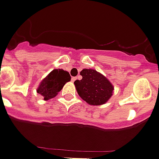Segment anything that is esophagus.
<instances>
[{
  "instance_id": "obj_1",
  "label": "esophagus",
  "mask_w": 159,
  "mask_h": 159,
  "mask_svg": "<svg viewBox=\"0 0 159 159\" xmlns=\"http://www.w3.org/2000/svg\"><path fill=\"white\" fill-rule=\"evenodd\" d=\"M76 80V77H75V76H74V77L72 78V81H73V82H74Z\"/></svg>"
}]
</instances>
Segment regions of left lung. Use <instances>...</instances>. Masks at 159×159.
Masks as SVG:
<instances>
[{
    "mask_svg": "<svg viewBox=\"0 0 159 159\" xmlns=\"http://www.w3.org/2000/svg\"><path fill=\"white\" fill-rule=\"evenodd\" d=\"M82 80L74 82L78 94L88 104L100 106L110 100L114 87L109 80L92 69H84L80 72Z\"/></svg>",
    "mask_w": 159,
    "mask_h": 159,
    "instance_id": "8db88e82",
    "label": "left lung"
}]
</instances>
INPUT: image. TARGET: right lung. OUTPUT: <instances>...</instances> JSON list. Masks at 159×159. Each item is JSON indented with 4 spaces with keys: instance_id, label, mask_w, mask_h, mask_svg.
<instances>
[{
    "instance_id": "obj_1",
    "label": "right lung",
    "mask_w": 159,
    "mask_h": 159,
    "mask_svg": "<svg viewBox=\"0 0 159 159\" xmlns=\"http://www.w3.org/2000/svg\"><path fill=\"white\" fill-rule=\"evenodd\" d=\"M70 80L71 76L67 71L62 69L53 70L39 83L37 93L43 97L44 100L54 98L64 85Z\"/></svg>"
}]
</instances>
